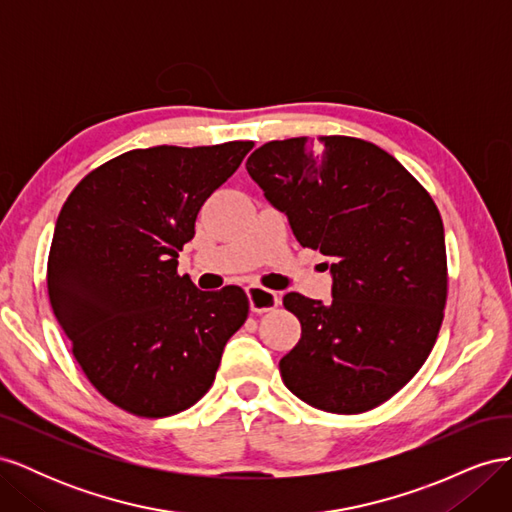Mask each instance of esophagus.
I'll list each match as a JSON object with an SVG mask.
<instances>
[{"label": "esophagus", "mask_w": 512, "mask_h": 512, "mask_svg": "<svg viewBox=\"0 0 512 512\" xmlns=\"http://www.w3.org/2000/svg\"><path fill=\"white\" fill-rule=\"evenodd\" d=\"M247 299L254 314H265L280 305V294L262 286H247Z\"/></svg>", "instance_id": "34e87169"}]
</instances>
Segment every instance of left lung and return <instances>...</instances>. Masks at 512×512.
Segmentation results:
<instances>
[{"label":"left lung","mask_w":512,"mask_h":512,"mask_svg":"<svg viewBox=\"0 0 512 512\" xmlns=\"http://www.w3.org/2000/svg\"><path fill=\"white\" fill-rule=\"evenodd\" d=\"M245 166L297 241L331 258L329 305L284 297L301 322L299 344L280 361L288 391L333 414L384 404L421 369L442 327L448 273L436 203L363 138L271 141Z\"/></svg>","instance_id":"left-lung-1"}]
</instances>
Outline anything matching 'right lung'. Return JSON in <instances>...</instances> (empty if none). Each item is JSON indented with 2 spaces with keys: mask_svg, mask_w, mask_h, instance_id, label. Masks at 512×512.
<instances>
[{
  "mask_svg": "<svg viewBox=\"0 0 512 512\" xmlns=\"http://www.w3.org/2000/svg\"><path fill=\"white\" fill-rule=\"evenodd\" d=\"M252 147L132 149L91 170L61 207L51 307L83 374L117 408L160 418L194 406L247 320L239 286L198 290L177 258L200 207Z\"/></svg>",
  "mask_w": 512,
  "mask_h": 512,
  "instance_id": "obj_1",
  "label": "right lung"
}]
</instances>
